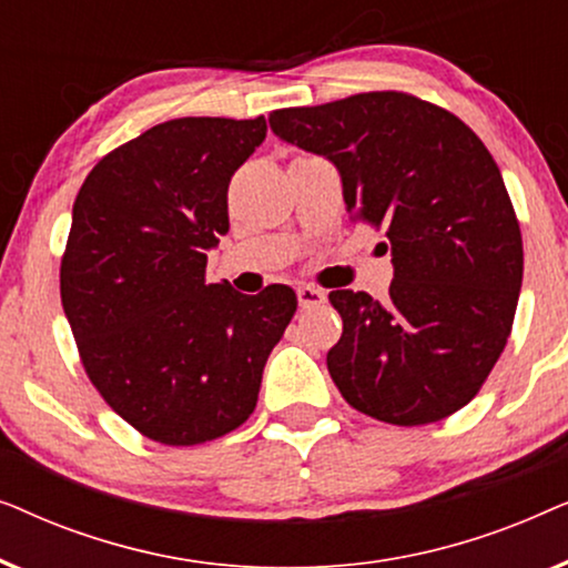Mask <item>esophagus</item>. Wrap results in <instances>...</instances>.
Segmentation results:
<instances>
[{
    "label": "esophagus",
    "mask_w": 568,
    "mask_h": 568,
    "mask_svg": "<svg viewBox=\"0 0 568 568\" xmlns=\"http://www.w3.org/2000/svg\"><path fill=\"white\" fill-rule=\"evenodd\" d=\"M297 300H300V307H302V310L321 307L323 302H325V292H323V290H315V286H300V290H297Z\"/></svg>",
    "instance_id": "obj_1"
}]
</instances>
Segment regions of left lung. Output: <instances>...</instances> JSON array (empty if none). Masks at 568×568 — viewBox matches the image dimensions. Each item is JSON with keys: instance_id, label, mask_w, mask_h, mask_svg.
<instances>
[{"instance_id": "left-lung-1", "label": "left lung", "mask_w": 568, "mask_h": 568, "mask_svg": "<svg viewBox=\"0 0 568 568\" xmlns=\"http://www.w3.org/2000/svg\"><path fill=\"white\" fill-rule=\"evenodd\" d=\"M268 123L328 158L352 222L390 240L387 300L328 294L344 321L328 372L348 406L395 426L468 406L507 346L523 286V235L491 152L457 115L395 90L282 108Z\"/></svg>"}]
</instances>
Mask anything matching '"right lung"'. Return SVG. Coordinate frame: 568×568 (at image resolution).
I'll return each mask as SVG.
<instances>
[{
  "label": "right lung",
  "instance_id": "obj_1",
  "mask_svg": "<svg viewBox=\"0 0 568 568\" xmlns=\"http://www.w3.org/2000/svg\"><path fill=\"white\" fill-rule=\"evenodd\" d=\"M266 119H173L84 178L61 258V305L103 400L160 445L224 437L258 403L263 367L297 294L206 282L227 235V189Z\"/></svg>",
  "mask_w": 568,
  "mask_h": 568
}]
</instances>
